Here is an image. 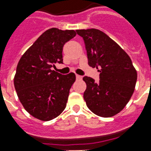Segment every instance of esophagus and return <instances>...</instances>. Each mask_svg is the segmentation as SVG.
Segmentation results:
<instances>
[{
	"mask_svg": "<svg viewBox=\"0 0 151 151\" xmlns=\"http://www.w3.org/2000/svg\"><path fill=\"white\" fill-rule=\"evenodd\" d=\"M76 78L78 79V80H81V79H82V76L78 75V74H77V75H76Z\"/></svg>",
	"mask_w": 151,
	"mask_h": 151,
	"instance_id": "1",
	"label": "esophagus"
}]
</instances>
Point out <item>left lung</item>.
<instances>
[{"instance_id":"left-lung-1","label":"left lung","mask_w":151,"mask_h":151,"mask_svg":"<svg viewBox=\"0 0 151 151\" xmlns=\"http://www.w3.org/2000/svg\"><path fill=\"white\" fill-rule=\"evenodd\" d=\"M85 43L88 65L99 68V82L84 77V99L95 115L111 117L124 109L132 97L137 73L129 56L113 40L97 29L77 30Z\"/></svg>"}]
</instances>
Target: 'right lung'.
Wrapping results in <instances>:
<instances>
[{
  "label": "right lung",
  "mask_w": 151,
  "mask_h": 151,
  "mask_svg": "<svg viewBox=\"0 0 151 151\" xmlns=\"http://www.w3.org/2000/svg\"><path fill=\"white\" fill-rule=\"evenodd\" d=\"M76 35L73 30L48 29L18 62L14 78L15 90L26 111L38 120H52L65 108L76 76L73 73L61 75L52 68L56 62H63V46Z\"/></svg>",
  "instance_id": "right-lung-1"
}]
</instances>
